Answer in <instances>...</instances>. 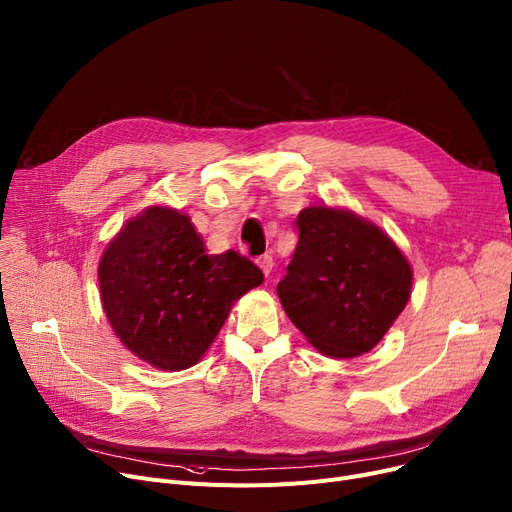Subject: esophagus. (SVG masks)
<instances>
[{"label": "esophagus", "mask_w": 512, "mask_h": 512, "mask_svg": "<svg viewBox=\"0 0 512 512\" xmlns=\"http://www.w3.org/2000/svg\"><path fill=\"white\" fill-rule=\"evenodd\" d=\"M257 265L261 267V271H263L265 276H269V274H271V269H274V257L265 253V255L257 257Z\"/></svg>", "instance_id": "1"}]
</instances>
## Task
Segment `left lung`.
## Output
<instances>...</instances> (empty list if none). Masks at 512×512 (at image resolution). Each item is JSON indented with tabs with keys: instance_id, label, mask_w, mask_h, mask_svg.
I'll return each instance as SVG.
<instances>
[{
	"instance_id": "left-lung-1",
	"label": "left lung",
	"mask_w": 512,
	"mask_h": 512,
	"mask_svg": "<svg viewBox=\"0 0 512 512\" xmlns=\"http://www.w3.org/2000/svg\"><path fill=\"white\" fill-rule=\"evenodd\" d=\"M296 230L278 284L286 315L331 358L372 350L410 298V263L383 230L344 210L306 208Z\"/></svg>"
}]
</instances>
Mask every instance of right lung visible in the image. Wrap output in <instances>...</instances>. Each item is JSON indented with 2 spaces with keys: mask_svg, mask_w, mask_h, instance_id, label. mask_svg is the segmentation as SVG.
I'll use <instances>...</instances> for the list:
<instances>
[{
  "mask_svg": "<svg viewBox=\"0 0 512 512\" xmlns=\"http://www.w3.org/2000/svg\"><path fill=\"white\" fill-rule=\"evenodd\" d=\"M98 282L121 342L156 368L183 370L210 348L232 302L263 274L236 251L208 255L189 216L154 206L113 238Z\"/></svg>",
  "mask_w": 512,
  "mask_h": 512,
  "instance_id": "add662e5",
  "label": "right lung"
}]
</instances>
